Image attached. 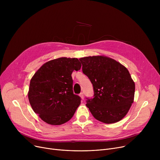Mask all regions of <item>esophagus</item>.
<instances>
[{
	"label": "esophagus",
	"instance_id": "1",
	"mask_svg": "<svg viewBox=\"0 0 160 160\" xmlns=\"http://www.w3.org/2000/svg\"><path fill=\"white\" fill-rule=\"evenodd\" d=\"M79 95H80V97H81V98H82V100L83 99V98H84V96H83V93H80Z\"/></svg>",
	"mask_w": 160,
	"mask_h": 160
}]
</instances>
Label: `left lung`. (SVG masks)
<instances>
[{"mask_svg":"<svg viewBox=\"0 0 160 160\" xmlns=\"http://www.w3.org/2000/svg\"><path fill=\"white\" fill-rule=\"evenodd\" d=\"M82 72L93 84V98L86 106L95 118L104 123L121 121L133 102L135 83L128 69L113 59L89 56L79 59Z\"/></svg>","mask_w":160,"mask_h":160,"instance_id":"left-lung-1","label":"left lung"}]
</instances>
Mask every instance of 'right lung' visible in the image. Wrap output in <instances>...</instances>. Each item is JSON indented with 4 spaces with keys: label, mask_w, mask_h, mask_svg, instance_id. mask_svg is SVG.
Here are the masks:
<instances>
[{
    "label": "right lung",
    "mask_w": 160,
    "mask_h": 160,
    "mask_svg": "<svg viewBox=\"0 0 160 160\" xmlns=\"http://www.w3.org/2000/svg\"><path fill=\"white\" fill-rule=\"evenodd\" d=\"M81 63L77 58H60L42 65L30 83L28 99L33 112L45 122L60 125L69 121L81 98L73 93V71Z\"/></svg>",
    "instance_id": "add662e5"
}]
</instances>
